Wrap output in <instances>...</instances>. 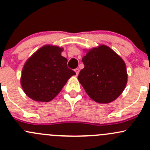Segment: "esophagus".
I'll use <instances>...</instances> for the list:
<instances>
[{"instance_id": "34e87169", "label": "esophagus", "mask_w": 150, "mask_h": 150, "mask_svg": "<svg viewBox=\"0 0 150 150\" xmlns=\"http://www.w3.org/2000/svg\"><path fill=\"white\" fill-rule=\"evenodd\" d=\"M75 73H76V75H78V73H79V69H78V68L75 69Z\"/></svg>"}]
</instances>
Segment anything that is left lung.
Masks as SVG:
<instances>
[{"instance_id":"left-lung-1","label":"left lung","mask_w":150,"mask_h":150,"mask_svg":"<svg viewBox=\"0 0 150 150\" xmlns=\"http://www.w3.org/2000/svg\"><path fill=\"white\" fill-rule=\"evenodd\" d=\"M82 61L84 68L78 79L87 94L98 103L115 100L125 89L128 80L121 57L110 47L101 45L89 50Z\"/></svg>"}]
</instances>
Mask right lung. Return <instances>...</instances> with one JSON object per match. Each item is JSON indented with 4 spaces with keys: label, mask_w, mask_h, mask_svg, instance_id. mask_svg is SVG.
<instances>
[{
    "label": "right lung",
    "mask_w": 150,
    "mask_h": 150,
    "mask_svg": "<svg viewBox=\"0 0 150 150\" xmlns=\"http://www.w3.org/2000/svg\"><path fill=\"white\" fill-rule=\"evenodd\" d=\"M63 48L44 46L27 60L22 69L21 85L27 96L37 102L52 100L67 81L75 75L61 55Z\"/></svg>",
    "instance_id": "obj_1"
}]
</instances>
